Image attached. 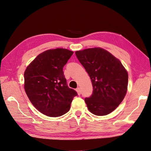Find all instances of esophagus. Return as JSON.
I'll use <instances>...</instances> for the list:
<instances>
[{
	"instance_id": "obj_1",
	"label": "esophagus",
	"mask_w": 151,
	"mask_h": 151,
	"mask_svg": "<svg viewBox=\"0 0 151 151\" xmlns=\"http://www.w3.org/2000/svg\"><path fill=\"white\" fill-rule=\"evenodd\" d=\"M76 91L77 92V93H78L79 95H80L81 94V89L79 88H77L76 89Z\"/></svg>"
}]
</instances>
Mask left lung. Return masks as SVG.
Returning <instances> with one entry per match:
<instances>
[{
	"label": "left lung",
	"instance_id": "1",
	"mask_svg": "<svg viewBox=\"0 0 151 151\" xmlns=\"http://www.w3.org/2000/svg\"><path fill=\"white\" fill-rule=\"evenodd\" d=\"M76 55L92 82L93 94L84 99L88 109L98 116L110 113L127 93L129 76L125 68L118 59L101 48L77 51Z\"/></svg>",
	"mask_w": 151,
	"mask_h": 151
}]
</instances>
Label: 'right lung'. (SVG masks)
Returning <instances> with one entry per match:
<instances>
[{"mask_svg":"<svg viewBox=\"0 0 151 151\" xmlns=\"http://www.w3.org/2000/svg\"><path fill=\"white\" fill-rule=\"evenodd\" d=\"M63 48L47 50L24 72V89L31 103L44 115L58 117L69 111L76 91L68 88L63 68L73 54Z\"/></svg>","mask_w":151,"mask_h":151,"instance_id":"right-lung-1","label":"right lung"}]
</instances>
